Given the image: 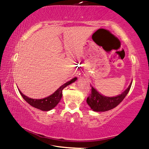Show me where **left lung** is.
I'll return each mask as SVG.
<instances>
[{
  "label": "left lung",
  "instance_id": "obj_1",
  "mask_svg": "<svg viewBox=\"0 0 149 149\" xmlns=\"http://www.w3.org/2000/svg\"><path fill=\"white\" fill-rule=\"evenodd\" d=\"M132 82V81H131L128 87L121 94L116 96H104L91 86V93L86 99V103L93 111L105 112L110 111L118 106L123 101L131 88Z\"/></svg>",
  "mask_w": 149,
  "mask_h": 149
}]
</instances>
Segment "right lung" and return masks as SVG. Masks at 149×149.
Returning <instances> with one entry per match:
<instances>
[{
  "label": "right lung",
  "mask_w": 149,
  "mask_h": 149,
  "mask_svg": "<svg viewBox=\"0 0 149 149\" xmlns=\"http://www.w3.org/2000/svg\"><path fill=\"white\" fill-rule=\"evenodd\" d=\"M77 79V78L74 77L73 79H72L70 81H68V82L65 83L64 84L60 86L51 95L46 97V98H41V99H34V98H29V97L23 94L19 89V91L22 95V96L23 97V98L29 103L30 106H33L34 108H37V109L41 110L42 111H49L51 110H52L53 108H54L61 100L62 96H63V88H65L68 85L71 84L72 83H74Z\"/></svg>",
  "instance_id": "obj_1"
}]
</instances>
